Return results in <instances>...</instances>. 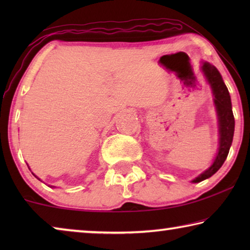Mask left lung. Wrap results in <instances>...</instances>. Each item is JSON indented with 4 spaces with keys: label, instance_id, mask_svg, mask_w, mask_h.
<instances>
[{
    "label": "left lung",
    "instance_id": "1",
    "mask_svg": "<svg viewBox=\"0 0 250 250\" xmlns=\"http://www.w3.org/2000/svg\"><path fill=\"white\" fill-rule=\"evenodd\" d=\"M201 70L209 84L211 94H213L214 105L216 109L218 122V149L210 167L192 180L193 183H198V182L208 179L222 167L227 158L228 152H229L235 130V119L232 115L230 96L222 78V75L219 74L216 67L207 62H202Z\"/></svg>",
    "mask_w": 250,
    "mask_h": 250
}]
</instances>
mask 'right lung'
<instances>
[{"label": "right lung", "instance_id": "obj_1", "mask_svg": "<svg viewBox=\"0 0 250 250\" xmlns=\"http://www.w3.org/2000/svg\"><path fill=\"white\" fill-rule=\"evenodd\" d=\"M28 168H29V167H28ZM29 170H31V168H29ZM32 173H33V172H32ZM33 175H34V176H35V177H36V179H39V177H37V176H36L35 174H34V173H33ZM39 180L41 181V179H39ZM52 188H54V186H52Z\"/></svg>", "mask_w": 250, "mask_h": 250}]
</instances>
